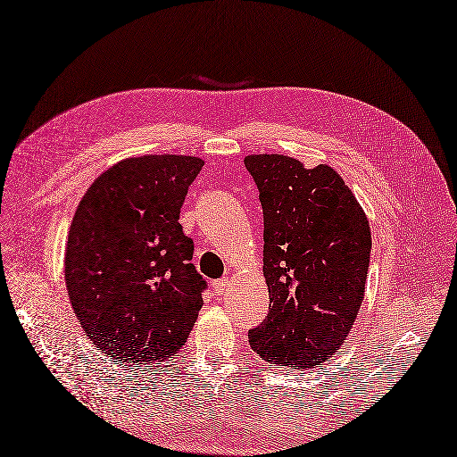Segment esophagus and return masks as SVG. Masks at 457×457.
<instances>
[{"label": "esophagus", "mask_w": 457, "mask_h": 457, "mask_svg": "<svg viewBox=\"0 0 457 457\" xmlns=\"http://www.w3.org/2000/svg\"><path fill=\"white\" fill-rule=\"evenodd\" d=\"M228 285H230V279H228V277H222V279H219V281H215V283H213L215 293H217V295H225V293L228 291Z\"/></svg>", "instance_id": "obj_1"}]
</instances>
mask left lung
<instances>
[{"label":"left lung","instance_id":"left-lung-1","mask_svg":"<svg viewBox=\"0 0 457 457\" xmlns=\"http://www.w3.org/2000/svg\"><path fill=\"white\" fill-rule=\"evenodd\" d=\"M263 209V277L270 314L248 339L275 366L312 369L339 351L364 300L370 225L328 164L287 154L244 159Z\"/></svg>","mask_w":457,"mask_h":457}]
</instances>
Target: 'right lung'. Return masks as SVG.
<instances>
[{
  "label": "right lung",
  "instance_id": "right-lung-1",
  "mask_svg": "<svg viewBox=\"0 0 457 457\" xmlns=\"http://www.w3.org/2000/svg\"><path fill=\"white\" fill-rule=\"evenodd\" d=\"M204 161L143 154L110 166L77 205L65 285L83 331L114 362L176 357L204 306L180 207Z\"/></svg>",
  "mask_w": 457,
  "mask_h": 457
}]
</instances>
